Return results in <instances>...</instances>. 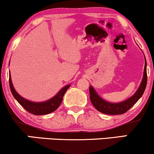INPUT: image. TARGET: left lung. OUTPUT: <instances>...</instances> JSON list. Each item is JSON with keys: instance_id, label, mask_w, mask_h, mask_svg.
<instances>
[{"instance_id": "8db88e82", "label": "left lung", "mask_w": 154, "mask_h": 154, "mask_svg": "<svg viewBox=\"0 0 154 154\" xmlns=\"http://www.w3.org/2000/svg\"><path fill=\"white\" fill-rule=\"evenodd\" d=\"M146 59V58H145ZM146 60L145 62V68H144V73L143 77L142 82H141L140 85L136 93L128 98V100L125 101L121 102V103H109V102L106 101L103 99H102L99 95L97 94L92 86L89 88L90 91V99L92 104L93 105L95 109L100 112L106 114H111V115H116V114H122L127 112L129 109L135 105L136 102L138 100L140 97L143 94L145 90H146V85H147V71H146Z\"/></svg>"}]
</instances>
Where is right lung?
Listing matches in <instances>:
<instances>
[{"label": "right lung", "instance_id": "1", "mask_svg": "<svg viewBox=\"0 0 154 154\" xmlns=\"http://www.w3.org/2000/svg\"><path fill=\"white\" fill-rule=\"evenodd\" d=\"M9 86L13 96L25 110L30 114H35V115H44V114H48L51 112H54L59 108L61 102H62L63 95L66 93L67 89L70 87V85L63 87L54 98L47 100V101L41 102V103H35V102L29 101V100L24 99V98L20 96L14 88L11 76H9Z\"/></svg>", "mask_w": 154, "mask_h": 154}]
</instances>
